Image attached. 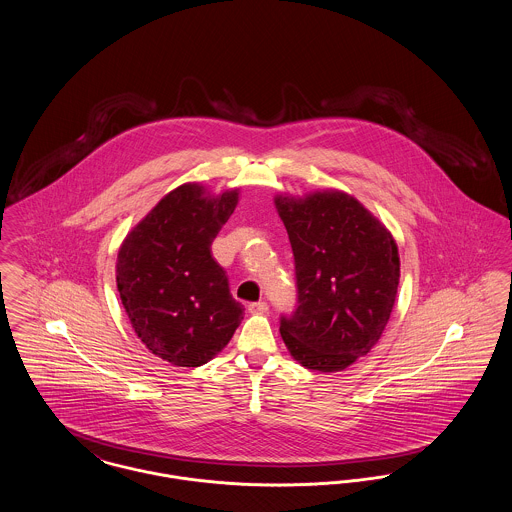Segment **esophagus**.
<instances>
[{
	"mask_svg": "<svg viewBox=\"0 0 512 512\" xmlns=\"http://www.w3.org/2000/svg\"><path fill=\"white\" fill-rule=\"evenodd\" d=\"M247 311H249V313H253V315H261V313H267V301H255V303H249V305H247Z\"/></svg>",
	"mask_w": 512,
	"mask_h": 512,
	"instance_id": "esophagus-1",
	"label": "esophagus"
}]
</instances>
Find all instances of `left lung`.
Returning a JSON list of instances; mask_svg holds the SVG:
<instances>
[{
  "label": "left lung",
  "mask_w": 512,
  "mask_h": 512,
  "mask_svg": "<svg viewBox=\"0 0 512 512\" xmlns=\"http://www.w3.org/2000/svg\"><path fill=\"white\" fill-rule=\"evenodd\" d=\"M295 261L297 307L280 317L293 359L336 372L380 340L399 286L390 232L351 195L328 190L276 197Z\"/></svg>",
  "instance_id": "1"
}]
</instances>
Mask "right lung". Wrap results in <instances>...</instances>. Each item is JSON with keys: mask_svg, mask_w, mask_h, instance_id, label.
I'll use <instances>...</instances> for the list:
<instances>
[{"mask_svg": "<svg viewBox=\"0 0 512 512\" xmlns=\"http://www.w3.org/2000/svg\"><path fill=\"white\" fill-rule=\"evenodd\" d=\"M238 205V190L217 197L184 184L165 195L122 242L117 288L147 349L174 366L211 361L242 322L211 244Z\"/></svg>", "mask_w": 512, "mask_h": 512, "instance_id": "1", "label": "right lung"}]
</instances>
